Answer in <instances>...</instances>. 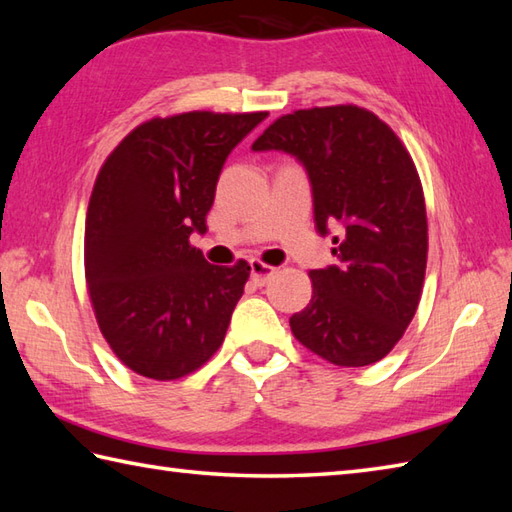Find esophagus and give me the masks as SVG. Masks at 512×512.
<instances>
[{
  "instance_id": "1",
  "label": "esophagus",
  "mask_w": 512,
  "mask_h": 512,
  "mask_svg": "<svg viewBox=\"0 0 512 512\" xmlns=\"http://www.w3.org/2000/svg\"><path fill=\"white\" fill-rule=\"evenodd\" d=\"M273 275H275V268L273 266H266L262 262H257V259H253V262H250V279H253L257 286L268 284L270 277H273Z\"/></svg>"
}]
</instances>
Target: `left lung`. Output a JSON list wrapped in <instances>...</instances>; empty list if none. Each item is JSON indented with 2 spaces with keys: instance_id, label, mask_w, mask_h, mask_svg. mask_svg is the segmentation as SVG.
I'll return each instance as SVG.
<instances>
[{
  "instance_id": "left-lung-1",
  "label": "left lung",
  "mask_w": 512,
  "mask_h": 512,
  "mask_svg": "<svg viewBox=\"0 0 512 512\" xmlns=\"http://www.w3.org/2000/svg\"><path fill=\"white\" fill-rule=\"evenodd\" d=\"M253 151H284L308 173L319 235L336 264L310 270L312 299L292 314L301 345L341 367L391 352L416 314L427 268V209L398 136L356 105L277 118Z\"/></svg>"
}]
</instances>
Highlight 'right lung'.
<instances>
[{"label":"right lung","instance_id":"right-lung-1","mask_svg":"<svg viewBox=\"0 0 512 512\" xmlns=\"http://www.w3.org/2000/svg\"><path fill=\"white\" fill-rule=\"evenodd\" d=\"M266 116L154 118L99 171L85 220V279L105 341L140 376H187L224 341L250 266H213L189 237L206 233L228 154Z\"/></svg>","mask_w":512,"mask_h":512}]
</instances>
